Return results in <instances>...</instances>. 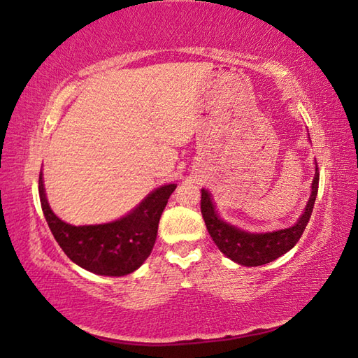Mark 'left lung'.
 I'll use <instances>...</instances> for the list:
<instances>
[{
	"label": "left lung",
	"instance_id": "8db88e82",
	"mask_svg": "<svg viewBox=\"0 0 358 358\" xmlns=\"http://www.w3.org/2000/svg\"><path fill=\"white\" fill-rule=\"evenodd\" d=\"M201 211L205 220L206 229L211 236L217 248L225 254L228 259L243 266H260L269 264L275 259L288 252L303 234L305 228L311 217L314 202L319 192V169L315 162V174L311 185V196L305 206L303 214L289 228L275 229L266 233H251L237 228L228 222L222 220L216 210H214L213 199L206 189H201Z\"/></svg>",
	"mask_w": 358,
	"mask_h": 358
}]
</instances>
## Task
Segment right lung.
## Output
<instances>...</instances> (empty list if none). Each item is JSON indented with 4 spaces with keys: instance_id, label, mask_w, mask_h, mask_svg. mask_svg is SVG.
Listing matches in <instances>:
<instances>
[{
    "instance_id": "obj_1",
    "label": "right lung",
    "mask_w": 358,
    "mask_h": 358,
    "mask_svg": "<svg viewBox=\"0 0 358 358\" xmlns=\"http://www.w3.org/2000/svg\"><path fill=\"white\" fill-rule=\"evenodd\" d=\"M176 184L153 189L138 206L121 219L98 225H70L50 208L45 196L43 171L39 173V201L44 217L67 257L98 275L121 277L131 274L152 252L157 225Z\"/></svg>"
}]
</instances>
